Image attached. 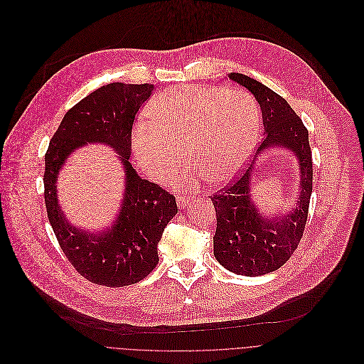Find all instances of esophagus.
I'll use <instances>...</instances> for the list:
<instances>
[{
	"mask_svg": "<svg viewBox=\"0 0 364 364\" xmlns=\"http://www.w3.org/2000/svg\"><path fill=\"white\" fill-rule=\"evenodd\" d=\"M176 202H178V206H179V208H185V206L191 202V198L183 196V195H179V196L176 198Z\"/></svg>",
	"mask_w": 364,
	"mask_h": 364,
	"instance_id": "1",
	"label": "esophagus"
}]
</instances>
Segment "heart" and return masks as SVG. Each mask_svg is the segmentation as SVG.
I'll list each match as a JSON object with an SVG mask.
<instances>
[{"label":"heart","mask_w":364,"mask_h":364,"mask_svg":"<svg viewBox=\"0 0 364 364\" xmlns=\"http://www.w3.org/2000/svg\"><path fill=\"white\" fill-rule=\"evenodd\" d=\"M151 127L133 136L134 155L152 181L165 182L188 159L196 169L175 181L196 188L206 178L223 185L235 178L259 132L257 102L242 90L181 86L158 95L146 110Z\"/></svg>","instance_id":"obj_1"}]
</instances>
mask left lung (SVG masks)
<instances>
[{"label": "left lung", "instance_id": "obj_1", "mask_svg": "<svg viewBox=\"0 0 364 364\" xmlns=\"http://www.w3.org/2000/svg\"><path fill=\"white\" fill-rule=\"evenodd\" d=\"M230 79L247 87L262 112L264 137L254 161L220 192L210 196L216 212L213 254L227 269L248 277L264 275L282 267L303 238L313 192V159L309 130L293 107L262 83L230 73ZM269 146H284L301 164V196L285 215L265 218L250 200V178L256 155Z\"/></svg>", "mask_w": 364, "mask_h": 364}]
</instances>
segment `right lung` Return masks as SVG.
Wrapping results in <instances>:
<instances>
[{"label":"right lung","mask_w":364,"mask_h":364,"mask_svg":"<svg viewBox=\"0 0 364 364\" xmlns=\"http://www.w3.org/2000/svg\"><path fill=\"white\" fill-rule=\"evenodd\" d=\"M154 85H106L73 106L63 117L46 152L44 200L48 221L65 258L93 284L124 287L148 277L159 262L158 244L178 213L176 199L158 183L141 179L132 164L134 117ZM112 146L125 166L127 186L112 229L93 236L73 228L58 201L55 181L68 155L86 142Z\"/></svg>","instance_id":"right-lung-1"}]
</instances>
